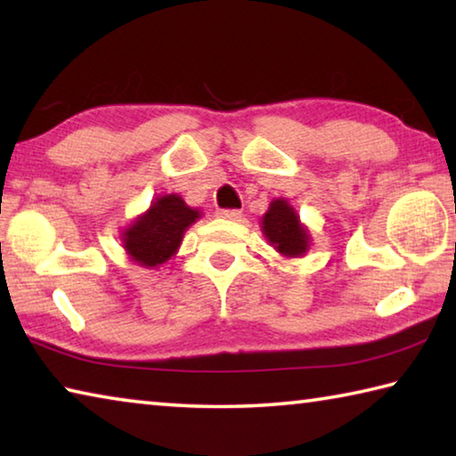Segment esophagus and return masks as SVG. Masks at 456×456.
<instances>
[{"instance_id":"obj_1","label":"esophagus","mask_w":456,"mask_h":456,"mask_svg":"<svg viewBox=\"0 0 456 456\" xmlns=\"http://www.w3.org/2000/svg\"><path fill=\"white\" fill-rule=\"evenodd\" d=\"M217 215H219L221 219H227V221H239V219H241V211H237V209H221Z\"/></svg>"}]
</instances>
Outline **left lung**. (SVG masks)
I'll return each mask as SVG.
<instances>
[{
    "label": "left lung",
    "instance_id": "left-lung-1",
    "mask_svg": "<svg viewBox=\"0 0 456 456\" xmlns=\"http://www.w3.org/2000/svg\"><path fill=\"white\" fill-rule=\"evenodd\" d=\"M261 233L281 257H304L310 251L312 235L288 199H273L261 217Z\"/></svg>",
    "mask_w": 456,
    "mask_h": 456
}]
</instances>
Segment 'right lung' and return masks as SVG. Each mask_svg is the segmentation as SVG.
Wrapping results in <instances>:
<instances>
[{"instance_id":"right-lung-1","label":"right lung","mask_w":456,"mask_h":456,"mask_svg":"<svg viewBox=\"0 0 456 456\" xmlns=\"http://www.w3.org/2000/svg\"><path fill=\"white\" fill-rule=\"evenodd\" d=\"M200 217V209H192L176 192L159 195L149 209L122 229V247L136 265L159 269L179 251L184 231Z\"/></svg>"}]
</instances>
